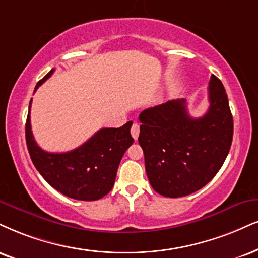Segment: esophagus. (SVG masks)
<instances>
[{"label": "esophagus", "mask_w": 258, "mask_h": 258, "mask_svg": "<svg viewBox=\"0 0 258 258\" xmlns=\"http://www.w3.org/2000/svg\"><path fill=\"white\" fill-rule=\"evenodd\" d=\"M130 133H132V136L134 138V140H138L139 134H140V125L138 123L133 124L132 129H130Z\"/></svg>", "instance_id": "esophagus-1"}]
</instances>
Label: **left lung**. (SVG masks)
<instances>
[{
    "label": "left lung",
    "instance_id": "left-lung-1",
    "mask_svg": "<svg viewBox=\"0 0 258 258\" xmlns=\"http://www.w3.org/2000/svg\"><path fill=\"white\" fill-rule=\"evenodd\" d=\"M209 107L199 118L185 99L170 100L140 113L139 144L149 183L160 195L183 197L209 183L220 170L233 138V118L224 85L215 75Z\"/></svg>",
    "mask_w": 258,
    "mask_h": 258
}]
</instances>
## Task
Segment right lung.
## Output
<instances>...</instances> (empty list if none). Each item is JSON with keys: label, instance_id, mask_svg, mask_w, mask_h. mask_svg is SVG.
Masks as SVG:
<instances>
[{"label": "right lung", "instance_id": "obj_1", "mask_svg": "<svg viewBox=\"0 0 258 258\" xmlns=\"http://www.w3.org/2000/svg\"><path fill=\"white\" fill-rule=\"evenodd\" d=\"M51 69L38 82L46 81ZM31 103L25 126L26 144L32 163L44 179L63 195L80 201H95L110 192L120 159L134 142L130 135L133 122L120 128H103L80 147L66 153H49L37 145L31 130Z\"/></svg>", "mask_w": 258, "mask_h": 258}]
</instances>
